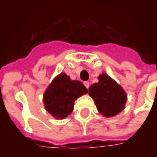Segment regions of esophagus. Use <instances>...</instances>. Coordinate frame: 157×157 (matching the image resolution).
<instances>
[{
  "mask_svg": "<svg viewBox=\"0 0 157 157\" xmlns=\"http://www.w3.org/2000/svg\"><path fill=\"white\" fill-rule=\"evenodd\" d=\"M84 85H85V86L86 88H88L89 86H90V83H89L88 82H84Z\"/></svg>",
  "mask_w": 157,
  "mask_h": 157,
  "instance_id": "34e87169",
  "label": "esophagus"
}]
</instances>
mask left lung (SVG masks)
<instances>
[{"instance_id":"1","label":"left lung","mask_w":157,"mask_h":157,"mask_svg":"<svg viewBox=\"0 0 157 157\" xmlns=\"http://www.w3.org/2000/svg\"><path fill=\"white\" fill-rule=\"evenodd\" d=\"M98 81L89 87V95L93 98L101 114L108 118L117 115L124 109L126 92L105 73L99 75Z\"/></svg>"}]
</instances>
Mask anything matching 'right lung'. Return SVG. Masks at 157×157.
<instances>
[{"label": "right lung", "mask_w": 157, "mask_h": 157, "mask_svg": "<svg viewBox=\"0 0 157 157\" xmlns=\"http://www.w3.org/2000/svg\"><path fill=\"white\" fill-rule=\"evenodd\" d=\"M88 90L79 81H72L65 73L57 75L44 94L45 109L53 117L63 119L74 109V102Z\"/></svg>", "instance_id": "1"}]
</instances>
